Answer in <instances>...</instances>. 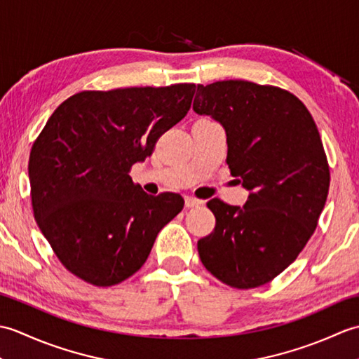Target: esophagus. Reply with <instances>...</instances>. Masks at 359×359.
Segmentation results:
<instances>
[{
    "label": "esophagus",
    "instance_id": "34e87169",
    "mask_svg": "<svg viewBox=\"0 0 359 359\" xmlns=\"http://www.w3.org/2000/svg\"><path fill=\"white\" fill-rule=\"evenodd\" d=\"M199 205H202V202L194 199V197H191V196L185 197V207L187 208H196V207H199Z\"/></svg>",
    "mask_w": 359,
    "mask_h": 359
}]
</instances>
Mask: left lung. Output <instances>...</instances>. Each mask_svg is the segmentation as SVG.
Listing matches in <instances>:
<instances>
[{
	"label": "left lung",
	"instance_id": "8db88e82",
	"mask_svg": "<svg viewBox=\"0 0 359 359\" xmlns=\"http://www.w3.org/2000/svg\"><path fill=\"white\" fill-rule=\"evenodd\" d=\"M193 109L226 133V163L250 191L242 208L212 199L216 226L197 242L212 276L233 288L261 287L294 262L313 234L330 187L316 123L299 98L270 85H197Z\"/></svg>",
	"mask_w": 359,
	"mask_h": 359
}]
</instances>
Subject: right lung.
Wrapping results in <instances>:
<instances>
[{
  "mask_svg": "<svg viewBox=\"0 0 359 359\" xmlns=\"http://www.w3.org/2000/svg\"><path fill=\"white\" fill-rule=\"evenodd\" d=\"M194 90V83L83 90L36 137L29 157L34 216L77 278L111 287L133 276L184 208L180 194L149 196L129 171L187 116Z\"/></svg>",
  "mask_w": 359,
  "mask_h": 359,
  "instance_id": "1",
  "label": "right lung"
}]
</instances>
